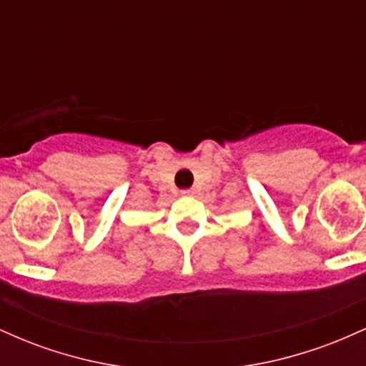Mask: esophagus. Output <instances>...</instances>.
Segmentation results:
<instances>
[{"label":"esophagus","mask_w":366,"mask_h":366,"mask_svg":"<svg viewBox=\"0 0 366 366\" xmlns=\"http://www.w3.org/2000/svg\"><path fill=\"white\" fill-rule=\"evenodd\" d=\"M182 196H194V189H184Z\"/></svg>","instance_id":"esophagus-1"}]
</instances>
